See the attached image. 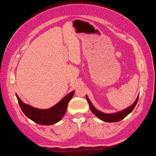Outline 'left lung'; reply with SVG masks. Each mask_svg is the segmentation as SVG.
I'll return each instance as SVG.
<instances>
[{
	"mask_svg": "<svg viewBox=\"0 0 156 156\" xmlns=\"http://www.w3.org/2000/svg\"><path fill=\"white\" fill-rule=\"evenodd\" d=\"M138 98H139V96L137 97L136 101L134 102L131 105H130L129 107L126 108L125 109L119 111V112H115V113H112V114H105L104 112H101L100 110H98V109H96L93 105V104L91 103V102L90 101V100L89 99L87 96H86V100L87 101V102L90 104V109L92 111V112L97 117H98L100 120L104 121V122H119L120 120H122V119H123L125 117H126L128 114H129L134 109L135 107L136 106L137 102L138 101Z\"/></svg>",
	"mask_w": 156,
	"mask_h": 156,
	"instance_id": "left-lung-1",
	"label": "left lung"
}]
</instances>
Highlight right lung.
I'll list each match as a JSON object with an SVG mask.
<instances>
[{
  "instance_id": "obj_1",
  "label": "right lung",
  "mask_w": 156,
  "mask_h": 156,
  "mask_svg": "<svg viewBox=\"0 0 156 156\" xmlns=\"http://www.w3.org/2000/svg\"><path fill=\"white\" fill-rule=\"evenodd\" d=\"M75 90L65 96L59 102L48 109L32 107L22 101L16 94L19 105L24 114L34 122L44 125H51L58 122L65 115L69 102L72 98Z\"/></svg>"
}]
</instances>
